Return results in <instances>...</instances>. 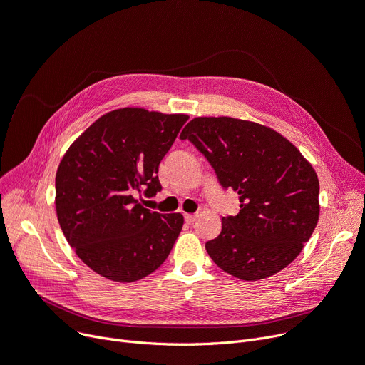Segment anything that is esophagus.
<instances>
[{
	"mask_svg": "<svg viewBox=\"0 0 365 365\" xmlns=\"http://www.w3.org/2000/svg\"><path fill=\"white\" fill-rule=\"evenodd\" d=\"M196 218H197V215L184 214V220H185V222H187V224H192V222H195V221H196Z\"/></svg>",
	"mask_w": 365,
	"mask_h": 365,
	"instance_id": "esophagus-1",
	"label": "esophagus"
}]
</instances>
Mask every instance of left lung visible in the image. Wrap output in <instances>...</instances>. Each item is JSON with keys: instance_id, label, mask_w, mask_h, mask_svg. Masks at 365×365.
<instances>
[{"instance_id": "1", "label": "left lung", "mask_w": 365, "mask_h": 365, "mask_svg": "<svg viewBox=\"0 0 365 365\" xmlns=\"http://www.w3.org/2000/svg\"><path fill=\"white\" fill-rule=\"evenodd\" d=\"M180 138L239 195V214L222 217L221 233L205 244L214 263L242 281L292 263L319 218V181L302 153L276 130L232 117H196Z\"/></svg>"}]
</instances>
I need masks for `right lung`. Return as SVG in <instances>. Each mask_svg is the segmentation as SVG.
<instances>
[{"mask_svg": "<svg viewBox=\"0 0 365 365\" xmlns=\"http://www.w3.org/2000/svg\"><path fill=\"white\" fill-rule=\"evenodd\" d=\"M188 115L120 108L99 117L68 148L56 172V214L81 262L115 282L159 269L182 229L135 196L160 192L159 165Z\"/></svg>", "mask_w": 365, "mask_h": 365, "instance_id": "obj_1", "label": "right lung"}]
</instances>
